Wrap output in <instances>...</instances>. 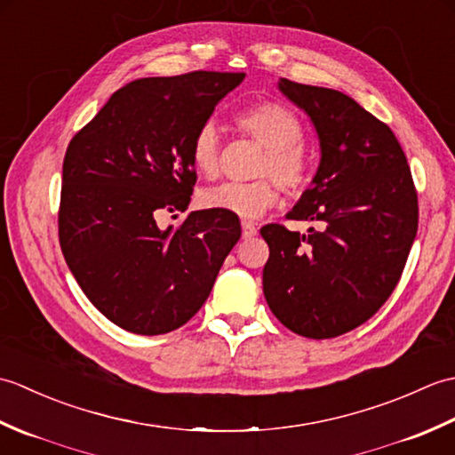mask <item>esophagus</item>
Segmentation results:
<instances>
[{"instance_id": "1", "label": "esophagus", "mask_w": 455, "mask_h": 455, "mask_svg": "<svg viewBox=\"0 0 455 455\" xmlns=\"http://www.w3.org/2000/svg\"><path fill=\"white\" fill-rule=\"evenodd\" d=\"M256 235H258V227L254 225V222L244 220L243 222V238H252Z\"/></svg>"}]
</instances>
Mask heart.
<instances>
[{
	"label": "heart",
	"mask_w": 455,
	"mask_h": 455,
	"mask_svg": "<svg viewBox=\"0 0 455 455\" xmlns=\"http://www.w3.org/2000/svg\"><path fill=\"white\" fill-rule=\"evenodd\" d=\"M238 129L264 147L256 164L259 180L227 181L201 193V205L240 219H258L277 199V182L287 196L299 197L313 181V164L303 148L305 131L297 115L277 101H259L236 115ZM191 164L197 173L215 178L220 166V134L212 121L203 123L191 140Z\"/></svg>",
	"instance_id": "obj_1"
}]
</instances>
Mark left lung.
Masks as SVG:
<instances>
[{
    "instance_id": "obj_1",
    "label": "left lung",
    "mask_w": 455,
    "mask_h": 455,
    "mask_svg": "<svg viewBox=\"0 0 455 455\" xmlns=\"http://www.w3.org/2000/svg\"><path fill=\"white\" fill-rule=\"evenodd\" d=\"M315 124L321 164L289 220L262 227L264 295L277 321L324 340L371 318L397 287L419 228V197L387 124L342 92L279 80Z\"/></svg>"
}]
</instances>
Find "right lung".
Wrapping results in <instances>:
<instances>
[{
    "mask_svg": "<svg viewBox=\"0 0 455 455\" xmlns=\"http://www.w3.org/2000/svg\"><path fill=\"white\" fill-rule=\"evenodd\" d=\"M243 72L134 80L76 132L62 166L58 238L66 264L100 313L124 331H176L207 301L240 238L236 215L186 211L197 181L191 140Z\"/></svg>",
    "mask_w": 455,
    "mask_h": 455,
    "instance_id": "1",
    "label": "right lung"
}]
</instances>
